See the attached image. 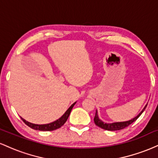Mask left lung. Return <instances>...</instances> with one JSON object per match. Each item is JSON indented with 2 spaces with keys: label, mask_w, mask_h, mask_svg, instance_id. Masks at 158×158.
<instances>
[{
  "label": "left lung",
  "mask_w": 158,
  "mask_h": 158,
  "mask_svg": "<svg viewBox=\"0 0 158 158\" xmlns=\"http://www.w3.org/2000/svg\"><path fill=\"white\" fill-rule=\"evenodd\" d=\"M146 106H147V105L144 107V108L142 110V111H141L140 113L137 116V117H135V118L130 119V120L128 121H126V122H118V123H106L102 122V121L99 118V117H98L97 110H96L95 117H94V123H95V124L97 125V126L100 127V128H102V129L108 130V131H117V130L123 129V128H126V127H128L129 125H131L132 123H134L135 121L137 120V118H138L139 116L142 114L143 112L144 111V110L146 109Z\"/></svg>",
  "instance_id": "left-lung-1"
}]
</instances>
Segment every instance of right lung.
Listing matches in <instances>:
<instances>
[{
    "mask_svg": "<svg viewBox=\"0 0 158 158\" xmlns=\"http://www.w3.org/2000/svg\"><path fill=\"white\" fill-rule=\"evenodd\" d=\"M76 104V102H74L73 104L71 105V106L68 108V110L65 111V113L63 114L62 116L59 119H58L57 120L54 121V122L48 123V124H44V125H38V124H33L30 122H27L24 119H23L22 117H21V119L23 121V123L28 126L29 127L32 128V129L38 130V131H54V130L58 129V128H61L63 125L66 123L67 119H68L69 116H70V112H71L72 108L74 106V105Z\"/></svg>",
    "mask_w": 158,
    "mask_h": 158,
    "instance_id": "1",
    "label": "right lung"
}]
</instances>
